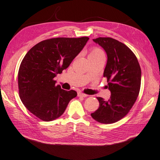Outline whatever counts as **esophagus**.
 <instances>
[{"label": "esophagus", "mask_w": 160, "mask_h": 160, "mask_svg": "<svg viewBox=\"0 0 160 160\" xmlns=\"http://www.w3.org/2000/svg\"><path fill=\"white\" fill-rule=\"evenodd\" d=\"M78 97L86 98V97H87V95L84 94V93H82V92H78Z\"/></svg>", "instance_id": "34e87169"}]
</instances>
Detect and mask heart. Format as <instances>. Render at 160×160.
<instances>
[{
    "instance_id": "obj_1",
    "label": "heart",
    "mask_w": 160,
    "mask_h": 160,
    "mask_svg": "<svg viewBox=\"0 0 160 160\" xmlns=\"http://www.w3.org/2000/svg\"><path fill=\"white\" fill-rule=\"evenodd\" d=\"M101 55H104L102 50H100L98 48H93L92 49H91L90 53H89L88 57H98V56H101Z\"/></svg>"
}]
</instances>
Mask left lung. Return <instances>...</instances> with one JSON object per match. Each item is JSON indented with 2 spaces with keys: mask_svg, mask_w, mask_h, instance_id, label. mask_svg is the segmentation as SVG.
<instances>
[{
  "mask_svg": "<svg viewBox=\"0 0 160 160\" xmlns=\"http://www.w3.org/2000/svg\"><path fill=\"white\" fill-rule=\"evenodd\" d=\"M92 41L106 52L103 77L107 78V88L111 95L108 101L97 98L99 106L91 115L101 123H113L124 117L136 101L140 88L141 69L135 54L124 43L110 38Z\"/></svg>",
  "mask_w": 160,
  "mask_h": 160,
  "instance_id": "1",
  "label": "left lung"
}]
</instances>
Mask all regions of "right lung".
Listing matches in <instances>:
<instances>
[{
	"mask_svg": "<svg viewBox=\"0 0 160 160\" xmlns=\"http://www.w3.org/2000/svg\"><path fill=\"white\" fill-rule=\"evenodd\" d=\"M89 39L58 38L42 41L30 50L18 72V88L25 107L44 121L57 119L64 113L76 91L56 85L54 78L69 66Z\"/></svg>",
	"mask_w": 160,
	"mask_h": 160,
	"instance_id": "right-lung-1",
	"label": "right lung"
}]
</instances>
